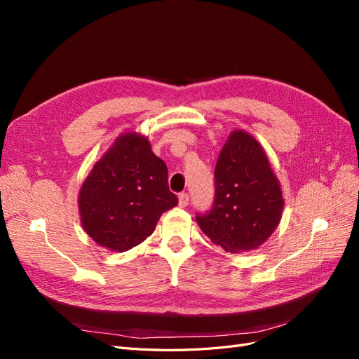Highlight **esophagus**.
<instances>
[{
	"label": "esophagus",
	"instance_id": "1",
	"mask_svg": "<svg viewBox=\"0 0 359 359\" xmlns=\"http://www.w3.org/2000/svg\"><path fill=\"white\" fill-rule=\"evenodd\" d=\"M189 202H190L189 193H180V196H178V203H180L181 208H186V206L189 205Z\"/></svg>",
	"mask_w": 359,
	"mask_h": 359
}]
</instances>
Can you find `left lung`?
Returning <instances> with one entry per match:
<instances>
[{
  "instance_id": "1",
  "label": "left lung",
  "mask_w": 359,
  "mask_h": 359,
  "mask_svg": "<svg viewBox=\"0 0 359 359\" xmlns=\"http://www.w3.org/2000/svg\"><path fill=\"white\" fill-rule=\"evenodd\" d=\"M214 202L196 214L202 232L226 252L264 244L280 223L283 196L262 147L245 132H233L214 169Z\"/></svg>"
}]
</instances>
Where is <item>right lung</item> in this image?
<instances>
[{
    "label": "right lung",
    "instance_id": "right-lung-1",
    "mask_svg": "<svg viewBox=\"0 0 359 359\" xmlns=\"http://www.w3.org/2000/svg\"><path fill=\"white\" fill-rule=\"evenodd\" d=\"M178 203L166 163L135 133L116 139L95 163L79 194L85 232L115 252H127L154 232L160 215Z\"/></svg>",
    "mask_w": 359,
    "mask_h": 359
}]
</instances>
